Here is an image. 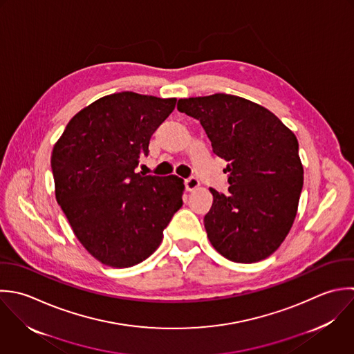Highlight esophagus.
Listing matches in <instances>:
<instances>
[{
    "label": "esophagus",
    "mask_w": 354,
    "mask_h": 354,
    "mask_svg": "<svg viewBox=\"0 0 354 354\" xmlns=\"http://www.w3.org/2000/svg\"><path fill=\"white\" fill-rule=\"evenodd\" d=\"M198 186H200V180H198L196 176H190V178H187V179L185 180V187H186V190H189V192L197 189Z\"/></svg>",
    "instance_id": "obj_1"
}]
</instances>
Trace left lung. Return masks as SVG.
Wrapping results in <instances>:
<instances>
[{
  "label": "left lung",
  "instance_id": "1",
  "mask_svg": "<svg viewBox=\"0 0 354 354\" xmlns=\"http://www.w3.org/2000/svg\"><path fill=\"white\" fill-rule=\"evenodd\" d=\"M178 110L200 121L214 153L227 161V193L209 189L211 244L237 263L270 257L294 223L304 186L297 136L272 111L234 95L179 99Z\"/></svg>",
  "mask_w": 354,
  "mask_h": 354
}]
</instances>
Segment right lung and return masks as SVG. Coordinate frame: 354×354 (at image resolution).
Listing matches in <instances>:
<instances>
[{"instance_id":"obj_1","label":"right lung","mask_w":354,"mask_h":354,"mask_svg":"<svg viewBox=\"0 0 354 354\" xmlns=\"http://www.w3.org/2000/svg\"><path fill=\"white\" fill-rule=\"evenodd\" d=\"M175 97L103 96L77 113L53 147L56 201L85 250L111 268H131L161 244L182 207L183 179L136 174Z\"/></svg>"}]
</instances>
